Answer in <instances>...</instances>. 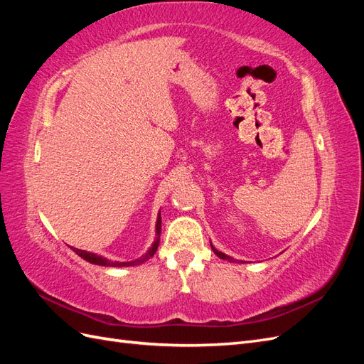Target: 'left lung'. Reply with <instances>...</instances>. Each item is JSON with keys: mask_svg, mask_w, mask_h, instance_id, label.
<instances>
[{"mask_svg": "<svg viewBox=\"0 0 364 364\" xmlns=\"http://www.w3.org/2000/svg\"><path fill=\"white\" fill-rule=\"evenodd\" d=\"M213 250H214V253H215V255H217V257H220V258H222V259H228V261H234V258H230V257L225 255V253H222V252H218L217 249H214V247H213Z\"/></svg>", "mask_w": 364, "mask_h": 364, "instance_id": "left-lung-1", "label": "left lung"}]
</instances>
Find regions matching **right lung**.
Masks as SVG:
<instances>
[{"label": "right lung", "mask_w": 364, "mask_h": 364, "mask_svg": "<svg viewBox=\"0 0 364 364\" xmlns=\"http://www.w3.org/2000/svg\"><path fill=\"white\" fill-rule=\"evenodd\" d=\"M159 237H161V215L158 217V222H156V240L155 243H153V246L149 249V252L146 253L144 257H141L135 261H129V262H118V261H109L103 257H98L95 255V253H91V252H86V250H80V249H75L73 247V250L77 253V255L82 257L83 259H86L87 262H92V264H98V266H111V267H127V266H138V264H142L146 262L147 259H150L153 255H155L156 250H158V246H159Z\"/></svg>", "instance_id": "obj_1"}]
</instances>
